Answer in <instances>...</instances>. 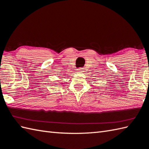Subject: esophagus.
I'll return each mask as SVG.
<instances>
[{
	"mask_svg": "<svg viewBox=\"0 0 149 149\" xmlns=\"http://www.w3.org/2000/svg\"><path fill=\"white\" fill-rule=\"evenodd\" d=\"M84 70V68H79L77 69V71H78L79 72H83Z\"/></svg>",
	"mask_w": 149,
	"mask_h": 149,
	"instance_id": "esophagus-1",
	"label": "esophagus"
}]
</instances>
